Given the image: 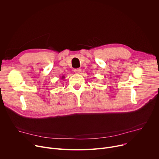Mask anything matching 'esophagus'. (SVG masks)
<instances>
[{"mask_svg": "<svg viewBox=\"0 0 159 159\" xmlns=\"http://www.w3.org/2000/svg\"><path fill=\"white\" fill-rule=\"evenodd\" d=\"M81 72V69H74V72L75 74H80Z\"/></svg>", "mask_w": 159, "mask_h": 159, "instance_id": "obj_1", "label": "esophagus"}]
</instances>
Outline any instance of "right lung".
Returning <instances> with one entry per match:
<instances>
[{"instance_id": "right-lung-1", "label": "right lung", "mask_w": 159, "mask_h": 159, "mask_svg": "<svg viewBox=\"0 0 159 159\" xmlns=\"http://www.w3.org/2000/svg\"><path fill=\"white\" fill-rule=\"evenodd\" d=\"M64 77H64V76H63V77H62V79H63V78H64Z\"/></svg>"}]
</instances>
